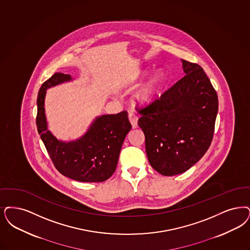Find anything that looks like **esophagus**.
I'll return each instance as SVG.
<instances>
[{"label": "esophagus", "instance_id": "obj_1", "mask_svg": "<svg viewBox=\"0 0 250 250\" xmlns=\"http://www.w3.org/2000/svg\"><path fill=\"white\" fill-rule=\"evenodd\" d=\"M128 118H129L130 123H131L133 128L138 127V120H139V118H138V116L134 112H129Z\"/></svg>", "mask_w": 250, "mask_h": 250}]
</instances>
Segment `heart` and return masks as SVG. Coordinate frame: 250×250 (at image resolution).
Here are the masks:
<instances>
[{
  "mask_svg": "<svg viewBox=\"0 0 250 250\" xmlns=\"http://www.w3.org/2000/svg\"><path fill=\"white\" fill-rule=\"evenodd\" d=\"M163 81V75L161 72L155 73L153 76H151L150 80L148 81L138 92V99L141 102H149L153 100V98L156 96L158 90L160 88L161 83Z\"/></svg>",
  "mask_w": 250,
  "mask_h": 250,
  "instance_id": "1",
  "label": "heart"
}]
</instances>
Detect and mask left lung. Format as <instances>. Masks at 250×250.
<instances>
[{
	"mask_svg": "<svg viewBox=\"0 0 250 250\" xmlns=\"http://www.w3.org/2000/svg\"><path fill=\"white\" fill-rule=\"evenodd\" d=\"M185 76L145 107L136 109L153 169L175 176L190 168L208 150L219 100L202 67L182 60Z\"/></svg>",
	"mask_w": 250,
	"mask_h": 250,
	"instance_id": "8db88e82",
	"label": "left lung"
}]
</instances>
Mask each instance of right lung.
Wrapping results in <instances>:
<instances>
[{"label": "right lung", "mask_w": 250, "mask_h": 250, "mask_svg": "<svg viewBox=\"0 0 250 250\" xmlns=\"http://www.w3.org/2000/svg\"><path fill=\"white\" fill-rule=\"evenodd\" d=\"M70 80L69 74L56 72L42 84L37 98V130L60 173L81 182H102L116 169L123 142L132 127L127 111L98 117L79 140H57L47 129L43 107L45 93L47 88Z\"/></svg>", "instance_id": "1"}]
</instances>
